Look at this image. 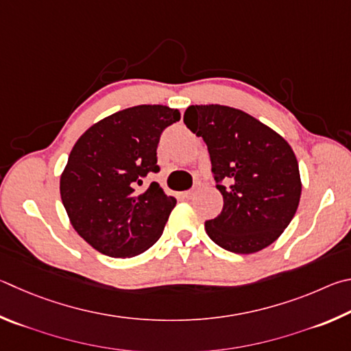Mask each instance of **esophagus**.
I'll use <instances>...</instances> for the list:
<instances>
[{"label":"esophagus","instance_id":"esophagus-1","mask_svg":"<svg viewBox=\"0 0 351 351\" xmlns=\"http://www.w3.org/2000/svg\"><path fill=\"white\" fill-rule=\"evenodd\" d=\"M183 195H185L186 199H193V195H194V189H189V191H185V194H183Z\"/></svg>","mask_w":351,"mask_h":351}]
</instances>
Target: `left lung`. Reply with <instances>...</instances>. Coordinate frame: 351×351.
Returning a JSON list of instances; mask_svg holds the SVG:
<instances>
[{"label": "left lung", "mask_w": 351, "mask_h": 351, "mask_svg": "<svg viewBox=\"0 0 351 351\" xmlns=\"http://www.w3.org/2000/svg\"><path fill=\"white\" fill-rule=\"evenodd\" d=\"M186 128L204 138L223 210L206 220L214 243L236 254L271 245L296 214L302 183L291 146L271 128L241 109L189 106Z\"/></svg>", "instance_id": "1"}]
</instances>
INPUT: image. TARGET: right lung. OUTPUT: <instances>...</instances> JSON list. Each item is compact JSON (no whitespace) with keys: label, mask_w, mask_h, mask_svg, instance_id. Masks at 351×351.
<instances>
[{"label":"right lung","mask_w":351,"mask_h":351,"mask_svg":"<svg viewBox=\"0 0 351 351\" xmlns=\"http://www.w3.org/2000/svg\"><path fill=\"white\" fill-rule=\"evenodd\" d=\"M179 109L140 104L90 126L73 145L60 194L73 228L109 257H134L156 243L177 200L145 177L158 172L160 135Z\"/></svg>","instance_id":"add662e5"}]
</instances>
